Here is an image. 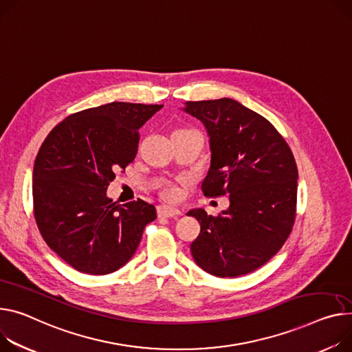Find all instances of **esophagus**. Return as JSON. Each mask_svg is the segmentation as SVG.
Here are the masks:
<instances>
[{
  "label": "esophagus",
  "instance_id": "1",
  "mask_svg": "<svg viewBox=\"0 0 352 352\" xmlns=\"http://www.w3.org/2000/svg\"><path fill=\"white\" fill-rule=\"evenodd\" d=\"M157 215L159 217H166V219H170V217H177V215H182V211L176 207H172V206H159L157 207Z\"/></svg>",
  "mask_w": 352,
  "mask_h": 352
}]
</instances>
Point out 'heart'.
Wrapping results in <instances>:
<instances>
[{"label": "heart", "instance_id": "heart-1", "mask_svg": "<svg viewBox=\"0 0 352 352\" xmlns=\"http://www.w3.org/2000/svg\"><path fill=\"white\" fill-rule=\"evenodd\" d=\"M162 195H164L166 199L173 200V199H177L179 190H177V187H175V186H172V184H166V186L164 187V190H162Z\"/></svg>", "mask_w": 352, "mask_h": 352}]
</instances>
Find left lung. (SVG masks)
Instances as JSON below:
<instances>
[{
	"label": "left lung",
	"instance_id": "left-lung-1",
	"mask_svg": "<svg viewBox=\"0 0 352 352\" xmlns=\"http://www.w3.org/2000/svg\"><path fill=\"white\" fill-rule=\"evenodd\" d=\"M183 111L200 120L210 138L204 196L230 199L217 217L203 208L187 212L200 223L190 245L193 259L219 278L254 272L292 232L297 201L293 153L272 124L232 98L187 101Z\"/></svg>",
	"mask_w": 352,
	"mask_h": 352
}]
</instances>
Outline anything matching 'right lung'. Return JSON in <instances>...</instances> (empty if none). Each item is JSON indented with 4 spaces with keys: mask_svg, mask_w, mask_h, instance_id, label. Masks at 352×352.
Wrapping results in <instances>:
<instances>
[{
    "mask_svg": "<svg viewBox=\"0 0 352 352\" xmlns=\"http://www.w3.org/2000/svg\"><path fill=\"white\" fill-rule=\"evenodd\" d=\"M164 105L114 101L69 116L50 131L34 165V211L50 250L78 272L107 275L137 251L156 208L107 196L138 152L140 128Z\"/></svg>",
    "mask_w": 352,
    "mask_h": 352,
    "instance_id": "1",
    "label": "right lung"
}]
</instances>
